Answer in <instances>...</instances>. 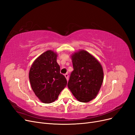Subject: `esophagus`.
<instances>
[{
    "label": "esophagus",
    "instance_id": "1",
    "mask_svg": "<svg viewBox=\"0 0 135 135\" xmlns=\"http://www.w3.org/2000/svg\"><path fill=\"white\" fill-rule=\"evenodd\" d=\"M65 77L66 78L67 81H68V80H69V75H68V74H65Z\"/></svg>",
    "mask_w": 135,
    "mask_h": 135
}]
</instances>
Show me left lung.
Returning <instances> with one entry per match:
<instances>
[{"mask_svg": "<svg viewBox=\"0 0 135 135\" xmlns=\"http://www.w3.org/2000/svg\"><path fill=\"white\" fill-rule=\"evenodd\" d=\"M74 70L68 86L80 102L87 103L97 97L103 81L100 63L86 51L79 50L71 54Z\"/></svg>", "mask_w": 135, "mask_h": 135, "instance_id": "obj_1", "label": "left lung"}]
</instances>
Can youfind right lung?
Wrapping results in <instances>:
<instances>
[{
  "label": "right lung",
  "instance_id": "1",
  "mask_svg": "<svg viewBox=\"0 0 135 135\" xmlns=\"http://www.w3.org/2000/svg\"><path fill=\"white\" fill-rule=\"evenodd\" d=\"M57 54L52 50L42 54L32 64L29 72L31 86L44 103H52L66 86L67 80L60 74Z\"/></svg>",
  "mask_w": 135,
  "mask_h": 135
}]
</instances>
